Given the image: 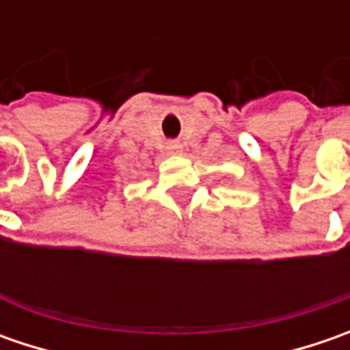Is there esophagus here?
<instances>
[{
  "label": "esophagus",
  "mask_w": 350,
  "mask_h": 350,
  "mask_svg": "<svg viewBox=\"0 0 350 350\" xmlns=\"http://www.w3.org/2000/svg\"><path fill=\"white\" fill-rule=\"evenodd\" d=\"M167 150L169 152H179V150H181V146H179V144H169Z\"/></svg>",
  "instance_id": "34e87169"
}]
</instances>
